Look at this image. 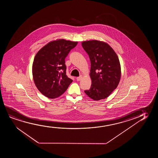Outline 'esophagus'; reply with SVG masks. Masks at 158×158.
<instances>
[{
  "mask_svg": "<svg viewBox=\"0 0 158 158\" xmlns=\"http://www.w3.org/2000/svg\"><path fill=\"white\" fill-rule=\"evenodd\" d=\"M82 76H81H81H79V77H77V81H80V80H81V79H82Z\"/></svg>",
  "mask_w": 158,
  "mask_h": 158,
  "instance_id": "34e87169",
  "label": "esophagus"
}]
</instances>
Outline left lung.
Listing matches in <instances>:
<instances>
[{"label":"left lung","instance_id":"1","mask_svg":"<svg viewBox=\"0 0 158 158\" xmlns=\"http://www.w3.org/2000/svg\"><path fill=\"white\" fill-rule=\"evenodd\" d=\"M82 46L91 61V88L84 91L91 99L97 101L108 97L117 88L121 78L118 56L112 48L96 40L82 42Z\"/></svg>","mask_w":158,"mask_h":158}]
</instances>
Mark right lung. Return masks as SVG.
<instances>
[{
	"label": "right lung",
	"instance_id": "1",
	"mask_svg": "<svg viewBox=\"0 0 158 158\" xmlns=\"http://www.w3.org/2000/svg\"><path fill=\"white\" fill-rule=\"evenodd\" d=\"M77 44L78 41L58 39L37 52L33 63V78L37 89L46 97L60 96L73 81L66 73L65 59Z\"/></svg>",
	"mask_w": 158,
	"mask_h": 158
}]
</instances>
